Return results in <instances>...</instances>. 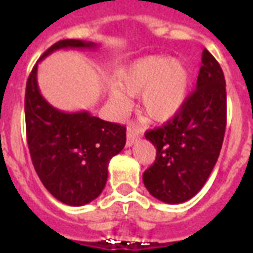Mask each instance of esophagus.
<instances>
[{
    "label": "esophagus",
    "instance_id": "esophagus-1",
    "mask_svg": "<svg viewBox=\"0 0 253 253\" xmlns=\"http://www.w3.org/2000/svg\"><path fill=\"white\" fill-rule=\"evenodd\" d=\"M141 135L142 132L139 131V128H137L134 125H130L127 127V146H132L141 138Z\"/></svg>",
    "mask_w": 253,
    "mask_h": 253
}]
</instances>
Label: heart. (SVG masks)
Instances as JSON below:
<instances>
[{"instance_id":"b5f03b06","label":"heart","mask_w":253,"mask_h":253,"mask_svg":"<svg viewBox=\"0 0 253 253\" xmlns=\"http://www.w3.org/2000/svg\"><path fill=\"white\" fill-rule=\"evenodd\" d=\"M190 90V73L179 59L149 55L134 59L116 76V86L110 89V101L125 112L130 97L139 94V108L157 122L169 121L186 104Z\"/></svg>"}]
</instances>
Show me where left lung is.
Listing matches in <instances>:
<instances>
[{
	"mask_svg": "<svg viewBox=\"0 0 253 253\" xmlns=\"http://www.w3.org/2000/svg\"><path fill=\"white\" fill-rule=\"evenodd\" d=\"M225 127V77L217 59L205 48L196 89L180 112L145 134L157 150L153 165L142 176L149 192L169 205L195 196L217 163Z\"/></svg>",
	"mask_w": 253,
	"mask_h": 253,
	"instance_id": "8db88e82",
	"label": "left lung"
}]
</instances>
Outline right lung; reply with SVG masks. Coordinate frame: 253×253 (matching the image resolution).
<instances>
[{
    "instance_id": "add662e5",
    "label": "right lung",
    "mask_w": 253,
    "mask_h": 253,
    "mask_svg": "<svg viewBox=\"0 0 253 253\" xmlns=\"http://www.w3.org/2000/svg\"><path fill=\"white\" fill-rule=\"evenodd\" d=\"M94 47L92 42L59 41L38 63L57 50ZM38 63L25 89V127L32 164L54 198L69 206H83L104 190L110 160L126 145V127L88 111L63 112L48 104L38 86Z\"/></svg>"
}]
</instances>
